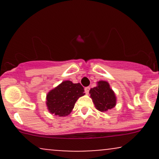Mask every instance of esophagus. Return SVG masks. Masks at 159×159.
I'll list each match as a JSON object with an SVG mask.
<instances>
[{
    "label": "esophagus",
    "mask_w": 159,
    "mask_h": 159,
    "mask_svg": "<svg viewBox=\"0 0 159 159\" xmlns=\"http://www.w3.org/2000/svg\"><path fill=\"white\" fill-rule=\"evenodd\" d=\"M90 87H85V88H84L85 93L87 94L89 93V92H90Z\"/></svg>",
    "instance_id": "34e87169"
}]
</instances>
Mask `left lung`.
I'll return each instance as SVG.
<instances>
[{
	"mask_svg": "<svg viewBox=\"0 0 159 159\" xmlns=\"http://www.w3.org/2000/svg\"><path fill=\"white\" fill-rule=\"evenodd\" d=\"M90 93L95 106L99 111H107L116 105V96L107 81H98L97 87L91 89Z\"/></svg>",
	"mask_w": 159,
	"mask_h": 159,
	"instance_id": "left-lung-1",
	"label": "left lung"
}]
</instances>
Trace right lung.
Masks as SVG:
<instances>
[{"instance_id":"add662e5","label":"right lung","mask_w":159,"mask_h":159,"mask_svg":"<svg viewBox=\"0 0 159 159\" xmlns=\"http://www.w3.org/2000/svg\"><path fill=\"white\" fill-rule=\"evenodd\" d=\"M81 84L65 81L47 95V107L52 114L65 116L71 113L78 98L84 96Z\"/></svg>"}]
</instances>
